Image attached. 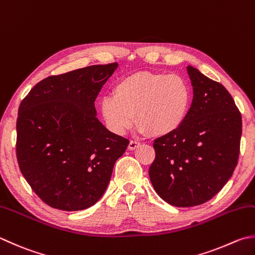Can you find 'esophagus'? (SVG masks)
<instances>
[{"mask_svg": "<svg viewBox=\"0 0 255 255\" xmlns=\"http://www.w3.org/2000/svg\"><path fill=\"white\" fill-rule=\"evenodd\" d=\"M138 146H140V143L136 142V141H131V142L128 143V147L129 151H133V150H135V148L138 147Z\"/></svg>", "mask_w": 255, "mask_h": 255, "instance_id": "1", "label": "esophagus"}]
</instances>
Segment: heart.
<instances>
[{"mask_svg": "<svg viewBox=\"0 0 255 255\" xmlns=\"http://www.w3.org/2000/svg\"><path fill=\"white\" fill-rule=\"evenodd\" d=\"M192 103L190 86L182 76L141 71L124 76L113 94L100 100L99 110L107 128L122 135L136 122L141 131L165 136L179 129Z\"/></svg>", "mask_w": 255, "mask_h": 255, "instance_id": "obj_1", "label": "heart"}]
</instances>
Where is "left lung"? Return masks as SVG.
<instances>
[{"instance_id":"1","label":"left lung","mask_w":255,"mask_h":255,"mask_svg":"<svg viewBox=\"0 0 255 255\" xmlns=\"http://www.w3.org/2000/svg\"><path fill=\"white\" fill-rule=\"evenodd\" d=\"M193 101L177 131L156 138L151 183L171 205L189 208L219 193L238 164L242 118L231 94L193 66Z\"/></svg>"}]
</instances>
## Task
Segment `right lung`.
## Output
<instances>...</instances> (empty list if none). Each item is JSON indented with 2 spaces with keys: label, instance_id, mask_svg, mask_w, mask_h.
<instances>
[{
  "label": "right lung",
  "instance_id": "obj_1",
  "mask_svg": "<svg viewBox=\"0 0 255 255\" xmlns=\"http://www.w3.org/2000/svg\"><path fill=\"white\" fill-rule=\"evenodd\" d=\"M118 63L91 65L42 80L22 100L16 157L43 202L63 211L94 205L128 140L101 123L95 99Z\"/></svg>",
  "mask_w": 255,
  "mask_h": 255
}]
</instances>
